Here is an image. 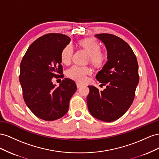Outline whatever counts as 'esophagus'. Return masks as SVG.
<instances>
[{
  "label": "esophagus",
  "mask_w": 159,
  "mask_h": 159,
  "mask_svg": "<svg viewBox=\"0 0 159 159\" xmlns=\"http://www.w3.org/2000/svg\"><path fill=\"white\" fill-rule=\"evenodd\" d=\"M83 85L82 84H80L79 83H76V87H77V88H80L81 87H83Z\"/></svg>",
  "instance_id": "1"
}]
</instances>
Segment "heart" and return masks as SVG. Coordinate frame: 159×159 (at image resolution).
I'll return each instance as SVG.
<instances>
[{
  "instance_id": "b5f03b06",
  "label": "heart",
  "mask_w": 159,
  "mask_h": 159,
  "mask_svg": "<svg viewBox=\"0 0 159 159\" xmlns=\"http://www.w3.org/2000/svg\"><path fill=\"white\" fill-rule=\"evenodd\" d=\"M80 46L89 54V61L94 66H101L105 62L106 54L101 51V45L92 39H85L79 42ZM74 52V48L71 44H67L62 50L61 59L65 65H69ZM92 74V69L87 66L74 65L67 70L69 78L79 83H84L87 80L88 76Z\"/></svg>"
}]
</instances>
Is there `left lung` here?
I'll list each match as a JSON object with an SVG mask.
<instances>
[{
  "label": "left lung",
  "instance_id": "left-lung-1",
  "mask_svg": "<svg viewBox=\"0 0 159 159\" xmlns=\"http://www.w3.org/2000/svg\"><path fill=\"white\" fill-rule=\"evenodd\" d=\"M95 37L105 43L108 61L96 75L106 89L102 91L89 86L87 105L96 119L112 122L119 119L132 105L139 81V65L132 48L124 40L112 34Z\"/></svg>",
  "mask_w": 159,
  "mask_h": 159
}]
</instances>
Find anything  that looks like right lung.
<instances>
[{
	"instance_id": "add662e5",
	"label": "right lung",
	"mask_w": 159,
	"mask_h": 159,
	"mask_svg": "<svg viewBox=\"0 0 159 159\" xmlns=\"http://www.w3.org/2000/svg\"><path fill=\"white\" fill-rule=\"evenodd\" d=\"M70 41L65 34H44L30 45L20 62L19 81L24 101L32 112L44 120L64 116L76 90L75 81L70 79H63L58 87L52 82L54 77H64L61 53Z\"/></svg>"
}]
</instances>
